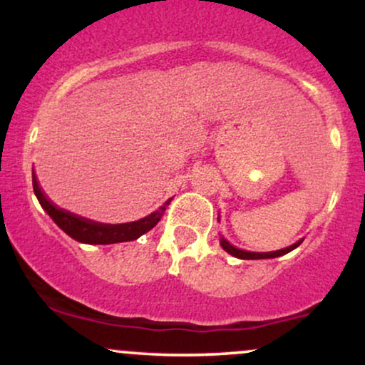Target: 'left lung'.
I'll list each match as a JSON object with an SVG mask.
<instances>
[{"mask_svg": "<svg viewBox=\"0 0 365 365\" xmlns=\"http://www.w3.org/2000/svg\"><path fill=\"white\" fill-rule=\"evenodd\" d=\"M221 247L226 250L228 254H232L233 257H238V259H247V261H250V259H273V257H279V255L290 252V250L297 249L300 244H302V240H299L297 244H293L290 247H287V249H282V250H274V252H249V250H242V249H237V247H233L230 244L228 240H225L223 237H221Z\"/></svg>", "mask_w": 365, "mask_h": 365, "instance_id": "1", "label": "left lung"}]
</instances>
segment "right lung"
<instances>
[{
	"label": "right lung",
	"mask_w": 365,
	"mask_h": 365,
	"mask_svg": "<svg viewBox=\"0 0 365 365\" xmlns=\"http://www.w3.org/2000/svg\"><path fill=\"white\" fill-rule=\"evenodd\" d=\"M32 185H34V194L37 197V200H39V204L43 206L44 211L51 216L54 223L60 226L66 235L72 237L73 240L91 245H108L118 244V242L137 240L140 235L148 233L149 230H153L154 226L158 225L163 212L166 211V206L171 202V199H168L158 211L150 212L149 216L142 217V220L130 221V223L121 225H106L87 220V217L73 215V212L58 207L56 204H53L51 200L46 197L43 188L37 183L36 177L32 178Z\"/></svg>",
	"instance_id": "obj_1"
}]
</instances>
